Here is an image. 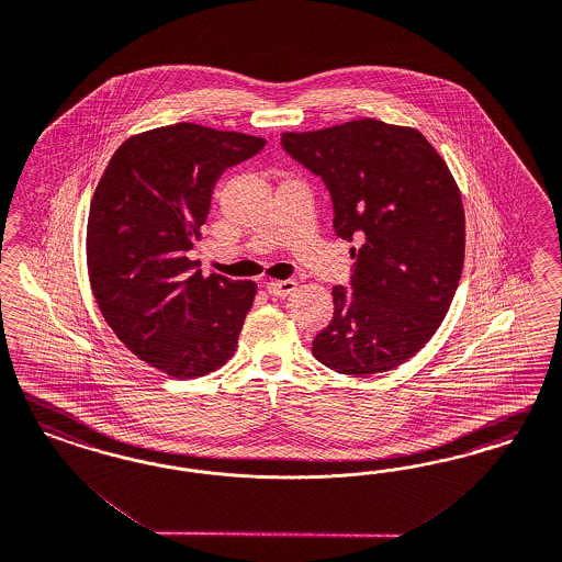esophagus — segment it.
<instances>
[{
  "instance_id": "obj_1",
  "label": "esophagus",
  "mask_w": 562,
  "mask_h": 562,
  "mask_svg": "<svg viewBox=\"0 0 562 562\" xmlns=\"http://www.w3.org/2000/svg\"><path fill=\"white\" fill-rule=\"evenodd\" d=\"M296 289L294 280H276V282H268L266 291L270 292L271 296H286Z\"/></svg>"
}]
</instances>
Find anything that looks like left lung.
Segmentation results:
<instances>
[{"mask_svg":"<svg viewBox=\"0 0 562 562\" xmlns=\"http://www.w3.org/2000/svg\"><path fill=\"white\" fill-rule=\"evenodd\" d=\"M284 151L319 176L334 234L355 243L349 286L311 352L326 368L371 375L398 368L440 328L464 259V212L445 159L415 128L352 120L284 133Z\"/></svg>","mask_w":562,"mask_h":562,"instance_id":"8db88e82","label":"left lung"}]
</instances>
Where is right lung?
Returning a JSON list of instances; mask_svg holds the SVG:
<instances>
[{"label": "right lung", "mask_w": 562, "mask_h": 562, "mask_svg": "<svg viewBox=\"0 0 562 562\" xmlns=\"http://www.w3.org/2000/svg\"><path fill=\"white\" fill-rule=\"evenodd\" d=\"M266 147L259 136L178 122L131 136L91 199L87 266L124 347L175 378L224 366L255 299L249 280L203 278L189 259L217 178Z\"/></svg>", "instance_id": "1"}]
</instances>
